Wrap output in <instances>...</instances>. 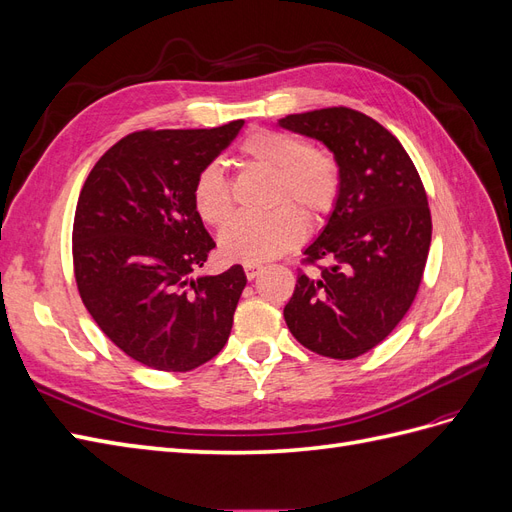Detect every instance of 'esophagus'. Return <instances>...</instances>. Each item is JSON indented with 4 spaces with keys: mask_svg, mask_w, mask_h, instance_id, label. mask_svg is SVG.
<instances>
[{
    "mask_svg": "<svg viewBox=\"0 0 512 512\" xmlns=\"http://www.w3.org/2000/svg\"><path fill=\"white\" fill-rule=\"evenodd\" d=\"M243 271L247 275V280H254V277H258V273L262 271L260 265H243Z\"/></svg>",
    "mask_w": 512,
    "mask_h": 512,
    "instance_id": "esophagus-1",
    "label": "esophagus"
}]
</instances>
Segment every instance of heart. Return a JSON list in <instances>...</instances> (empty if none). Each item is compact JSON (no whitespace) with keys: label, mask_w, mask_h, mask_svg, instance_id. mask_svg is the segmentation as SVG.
<instances>
[{"label":"heart","mask_w":512,"mask_h":512,"mask_svg":"<svg viewBox=\"0 0 512 512\" xmlns=\"http://www.w3.org/2000/svg\"><path fill=\"white\" fill-rule=\"evenodd\" d=\"M241 158L275 177V203L286 198L309 215H324L339 194V168L333 158L312 151L301 136L280 130H256L241 143ZM194 207L207 224L220 226L232 209L230 190L218 162L207 164L194 181ZM305 237L303 213L282 205L265 218L239 215L220 232V254L243 265H262L297 247Z\"/></svg>","instance_id":"1"}]
</instances>
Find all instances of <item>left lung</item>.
<instances>
[{"label": "left lung", "mask_w": 512, "mask_h": 512, "mask_svg": "<svg viewBox=\"0 0 512 512\" xmlns=\"http://www.w3.org/2000/svg\"><path fill=\"white\" fill-rule=\"evenodd\" d=\"M277 123L322 143L339 168L335 205L303 250L329 267L297 275L286 324L307 350L356 359L397 327L416 297L431 243L425 188L397 138L359 111L320 108Z\"/></svg>", "instance_id": "8db88e82"}]
</instances>
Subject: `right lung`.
Instances as JSON below:
<instances>
[{
	"instance_id": "add662e5",
	"label": "right lung",
	"mask_w": 512,
	"mask_h": 512,
	"mask_svg": "<svg viewBox=\"0 0 512 512\" xmlns=\"http://www.w3.org/2000/svg\"><path fill=\"white\" fill-rule=\"evenodd\" d=\"M243 123L130 134L81 190L72 228L81 299L104 335L151 369L190 371L228 342L247 277L241 265L190 277L215 247L192 192Z\"/></svg>"
}]
</instances>
